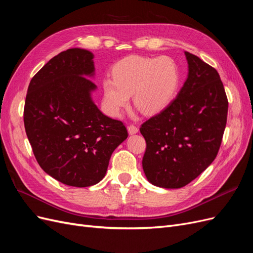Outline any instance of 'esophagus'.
I'll return each instance as SVG.
<instances>
[{"label":"esophagus","mask_w":253,"mask_h":253,"mask_svg":"<svg viewBox=\"0 0 253 253\" xmlns=\"http://www.w3.org/2000/svg\"><path fill=\"white\" fill-rule=\"evenodd\" d=\"M127 130H128V133H129L130 135H132V134L138 133L139 128H138L136 126H134V125H129V126H127Z\"/></svg>","instance_id":"1"}]
</instances>
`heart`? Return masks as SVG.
<instances>
[{
	"label": "heart",
	"mask_w": 253,
	"mask_h": 253,
	"mask_svg": "<svg viewBox=\"0 0 253 253\" xmlns=\"http://www.w3.org/2000/svg\"><path fill=\"white\" fill-rule=\"evenodd\" d=\"M179 84V68L170 57L130 55L115 65L113 78L103 81L104 102L110 114L118 116L134 94L138 109L145 114H157L176 97Z\"/></svg>",
	"instance_id": "b5f03b06"
}]
</instances>
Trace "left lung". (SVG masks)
<instances>
[{
	"label": "left lung",
	"instance_id": "obj_1",
	"mask_svg": "<svg viewBox=\"0 0 253 253\" xmlns=\"http://www.w3.org/2000/svg\"><path fill=\"white\" fill-rule=\"evenodd\" d=\"M188 76L169 106L140 126L142 159L152 184L180 188L215 159L227 123L228 99L214 68L185 52Z\"/></svg>",
	"mask_w": 253,
	"mask_h": 253
}]
</instances>
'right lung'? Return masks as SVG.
Wrapping results in <instances>:
<instances>
[{
    "label": "right lung",
    "mask_w": 253,
    "mask_h": 253,
    "mask_svg": "<svg viewBox=\"0 0 253 253\" xmlns=\"http://www.w3.org/2000/svg\"><path fill=\"white\" fill-rule=\"evenodd\" d=\"M93 54L73 48L51 58L32 77L24 125L40 167L69 186L88 187L104 177L112 153L127 138L123 121L92 101Z\"/></svg>",
    "instance_id": "add662e5"
}]
</instances>
